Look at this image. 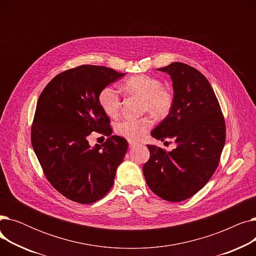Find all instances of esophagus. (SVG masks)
Here are the masks:
<instances>
[{"mask_svg": "<svg viewBox=\"0 0 256 256\" xmlns=\"http://www.w3.org/2000/svg\"><path fill=\"white\" fill-rule=\"evenodd\" d=\"M128 145H130V147H135L136 145H138V143L132 142V141H128Z\"/></svg>", "mask_w": 256, "mask_h": 256, "instance_id": "esophagus-1", "label": "esophagus"}]
</instances>
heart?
<instances>
[{
    "label": "heart",
    "instance_id": "heart-1",
    "mask_svg": "<svg viewBox=\"0 0 256 256\" xmlns=\"http://www.w3.org/2000/svg\"><path fill=\"white\" fill-rule=\"evenodd\" d=\"M122 88L128 96L141 98L143 112H150L156 117L167 116L174 104V94L169 87L163 85L160 78L148 74H136L126 78ZM98 104L104 113L112 118L119 115L121 98L112 86L102 88L98 94ZM154 120L150 116L138 119H124L115 124L118 136L128 141L140 140L152 126Z\"/></svg>",
    "mask_w": 256,
    "mask_h": 256
}]
</instances>
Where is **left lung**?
<instances>
[{"instance_id": "obj_1", "label": "left lung", "mask_w": 256, "mask_h": 256, "mask_svg": "<svg viewBox=\"0 0 256 256\" xmlns=\"http://www.w3.org/2000/svg\"><path fill=\"white\" fill-rule=\"evenodd\" d=\"M158 70L171 76L174 104L152 136L171 139L176 148L166 152L147 145L150 156L143 173L154 194L180 202L202 189L216 171L225 144V120L208 80L194 67L173 62Z\"/></svg>"}]
</instances>
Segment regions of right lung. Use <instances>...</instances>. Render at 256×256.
<instances>
[{
  "mask_svg": "<svg viewBox=\"0 0 256 256\" xmlns=\"http://www.w3.org/2000/svg\"><path fill=\"white\" fill-rule=\"evenodd\" d=\"M124 74L96 65L60 72L38 98L31 128L33 150L46 180L64 197L89 204L110 191L128 150L124 138L112 136L110 119L98 104L102 88ZM108 136L93 149L88 137Z\"/></svg>",
  "mask_w": 256,
  "mask_h": 256,
  "instance_id": "right-lung-1",
  "label": "right lung"
}]
</instances>
